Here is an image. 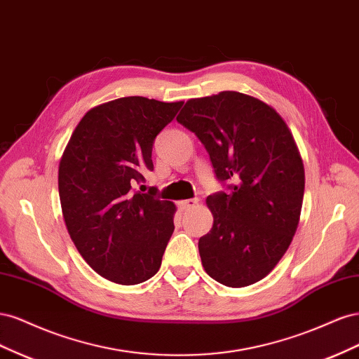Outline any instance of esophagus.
Returning a JSON list of instances; mask_svg holds the SVG:
<instances>
[{"label":"esophagus","instance_id":"esophagus-1","mask_svg":"<svg viewBox=\"0 0 359 359\" xmlns=\"http://www.w3.org/2000/svg\"><path fill=\"white\" fill-rule=\"evenodd\" d=\"M198 202H199V199H186V201H181V202H178V208H180L181 211H187V210L193 208L194 205H198Z\"/></svg>","mask_w":359,"mask_h":359}]
</instances>
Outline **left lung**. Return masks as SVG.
<instances>
[{"label":"left lung","mask_w":359,"mask_h":359,"mask_svg":"<svg viewBox=\"0 0 359 359\" xmlns=\"http://www.w3.org/2000/svg\"><path fill=\"white\" fill-rule=\"evenodd\" d=\"M177 121L201 139L217 178L233 181L229 194L206 198V274L229 287L253 285L283 257L299 223L306 175L295 139L274 107L236 91L190 99Z\"/></svg>","instance_id":"8db88e82"}]
</instances>
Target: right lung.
<instances>
[{"label":"right lung","instance_id":"obj_1","mask_svg":"<svg viewBox=\"0 0 359 359\" xmlns=\"http://www.w3.org/2000/svg\"><path fill=\"white\" fill-rule=\"evenodd\" d=\"M182 103L133 95L95 106L76 126L60 160L69 235L85 262L114 283L132 286L153 277L175 229V203L136 186L154 169V139Z\"/></svg>","mask_w":359,"mask_h":359}]
</instances>
